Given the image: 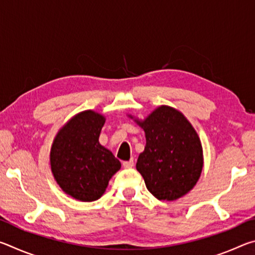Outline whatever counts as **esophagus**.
I'll use <instances>...</instances> for the list:
<instances>
[{
  "instance_id": "34e87169",
  "label": "esophagus",
  "mask_w": 255,
  "mask_h": 255,
  "mask_svg": "<svg viewBox=\"0 0 255 255\" xmlns=\"http://www.w3.org/2000/svg\"><path fill=\"white\" fill-rule=\"evenodd\" d=\"M133 164H135V162H133V158H130L129 161H125L123 163L124 167H126V169H130V167L133 166Z\"/></svg>"
}]
</instances>
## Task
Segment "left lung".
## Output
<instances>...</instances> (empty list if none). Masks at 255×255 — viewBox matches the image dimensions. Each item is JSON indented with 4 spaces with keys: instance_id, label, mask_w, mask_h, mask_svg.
<instances>
[{
    "instance_id": "8db88e82",
    "label": "left lung",
    "mask_w": 255,
    "mask_h": 255,
    "mask_svg": "<svg viewBox=\"0 0 255 255\" xmlns=\"http://www.w3.org/2000/svg\"><path fill=\"white\" fill-rule=\"evenodd\" d=\"M146 146L137 159L136 169L146 188L158 200H175L189 192L204 165L199 137L180 111L158 107L144 122Z\"/></svg>"
}]
</instances>
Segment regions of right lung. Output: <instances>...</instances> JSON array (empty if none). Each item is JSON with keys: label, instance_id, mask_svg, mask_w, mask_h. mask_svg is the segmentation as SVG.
I'll return each instance as SVG.
<instances>
[{"label": "right lung", "instance_id": "right-lung-1", "mask_svg": "<svg viewBox=\"0 0 255 255\" xmlns=\"http://www.w3.org/2000/svg\"><path fill=\"white\" fill-rule=\"evenodd\" d=\"M105 117L76 115L58 131L50 152L51 171L63 191L81 201L98 200L122 164L99 143Z\"/></svg>", "mask_w": 255, "mask_h": 255}]
</instances>
